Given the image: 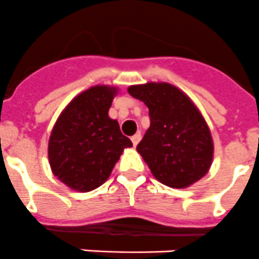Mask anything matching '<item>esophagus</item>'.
<instances>
[{
  "instance_id": "1",
  "label": "esophagus",
  "mask_w": 259,
  "mask_h": 259,
  "mask_svg": "<svg viewBox=\"0 0 259 259\" xmlns=\"http://www.w3.org/2000/svg\"><path fill=\"white\" fill-rule=\"evenodd\" d=\"M140 141H141V134L140 133L134 134V136L132 137V142H133V146H137Z\"/></svg>"
}]
</instances>
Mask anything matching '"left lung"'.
<instances>
[{
	"mask_svg": "<svg viewBox=\"0 0 259 259\" xmlns=\"http://www.w3.org/2000/svg\"><path fill=\"white\" fill-rule=\"evenodd\" d=\"M127 92L149 108L150 127L137 151L160 183L186 188L209 171L213 140L192 100L168 82L132 85Z\"/></svg>",
	"mask_w": 259,
	"mask_h": 259,
	"instance_id": "obj_1",
	"label": "left lung"
}]
</instances>
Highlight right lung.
Segmentation results:
<instances>
[{"instance_id": "obj_1", "label": "right lung", "mask_w": 259, "mask_h": 259, "mask_svg": "<svg viewBox=\"0 0 259 259\" xmlns=\"http://www.w3.org/2000/svg\"><path fill=\"white\" fill-rule=\"evenodd\" d=\"M116 87L96 85L81 92L56 119L49 141V162L71 190L88 192L109 178L123 149L133 143L108 116Z\"/></svg>"}]
</instances>
